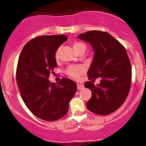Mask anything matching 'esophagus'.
<instances>
[{
	"label": "esophagus",
	"instance_id": "34e87169",
	"mask_svg": "<svg viewBox=\"0 0 146 146\" xmlns=\"http://www.w3.org/2000/svg\"><path fill=\"white\" fill-rule=\"evenodd\" d=\"M77 87H78V90H81V89H82V88H84V84L78 83V84H77Z\"/></svg>",
	"mask_w": 146,
	"mask_h": 146
}]
</instances>
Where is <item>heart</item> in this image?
<instances>
[{
    "label": "heart",
    "mask_w": 146,
    "mask_h": 146,
    "mask_svg": "<svg viewBox=\"0 0 146 146\" xmlns=\"http://www.w3.org/2000/svg\"><path fill=\"white\" fill-rule=\"evenodd\" d=\"M73 47H74L75 50L78 53V51H81V50H84L85 51L86 48V46L84 43L80 42H76L73 44ZM60 51H61V48H60L57 50L56 53V58L57 59L59 58ZM84 72V68L82 66H70L68 68L67 71H66V73H67V74L69 76H71V78L74 79H76V80H78V79L80 78V77L83 74Z\"/></svg>",
    "instance_id": "obj_1"
}]
</instances>
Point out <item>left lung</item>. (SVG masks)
I'll return each mask as SVG.
<instances>
[{"label": "left lung", "mask_w": 146, "mask_h": 146, "mask_svg": "<svg viewBox=\"0 0 146 146\" xmlns=\"http://www.w3.org/2000/svg\"><path fill=\"white\" fill-rule=\"evenodd\" d=\"M78 38L89 43L95 52L88 79L101 78L97 86L92 82L95 80L84 84L92 92L87 108L97 115H109L123 104L131 86V64L126 50L107 32L90 31Z\"/></svg>", "instance_id": "obj_1"}]
</instances>
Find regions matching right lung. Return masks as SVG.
Listing matches in <instances>:
<instances>
[{"mask_svg":"<svg viewBox=\"0 0 146 146\" xmlns=\"http://www.w3.org/2000/svg\"><path fill=\"white\" fill-rule=\"evenodd\" d=\"M67 39L64 35L33 38L25 45L18 62L16 81L22 98L33 115L45 121L64 116L77 90L70 79H62L58 84L48 79L57 66L56 51Z\"/></svg>","mask_w":146,"mask_h":146,"instance_id":"obj_1","label":"right lung"}]
</instances>
